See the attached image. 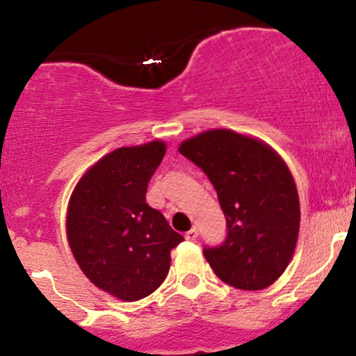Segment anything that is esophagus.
I'll list each match as a JSON object with an SVG mask.
<instances>
[{
	"label": "esophagus",
	"mask_w": 356,
	"mask_h": 356,
	"mask_svg": "<svg viewBox=\"0 0 356 356\" xmlns=\"http://www.w3.org/2000/svg\"><path fill=\"white\" fill-rule=\"evenodd\" d=\"M197 236H199L197 227H192L191 231L186 232V239H187V241H195V239H197Z\"/></svg>",
	"instance_id": "1"
}]
</instances>
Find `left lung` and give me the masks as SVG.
<instances>
[{
    "instance_id": "left-lung-1",
    "label": "left lung",
    "mask_w": 356,
    "mask_h": 356,
    "mask_svg": "<svg viewBox=\"0 0 356 356\" xmlns=\"http://www.w3.org/2000/svg\"><path fill=\"white\" fill-rule=\"evenodd\" d=\"M179 152L209 177L226 216L227 234L204 256L219 280L239 289H264L284 273L300 232L293 175L271 147L226 129L182 142Z\"/></svg>"
}]
</instances>
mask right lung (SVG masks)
Listing matches in <instances>:
<instances>
[{"instance_id": "right-lung-1", "label": "right lung", "mask_w": 356, "mask_h": 356, "mask_svg": "<svg viewBox=\"0 0 356 356\" xmlns=\"http://www.w3.org/2000/svg\"><path fill=\"white\" fill-rule=\"evenodd\" d=\"M164 154L161 140L113 150L90 167L68 202L76 263L97 288L122 301L142 300L164 283L170 251L184 241L145 201Z\"/></svg>"}]
</instances>
